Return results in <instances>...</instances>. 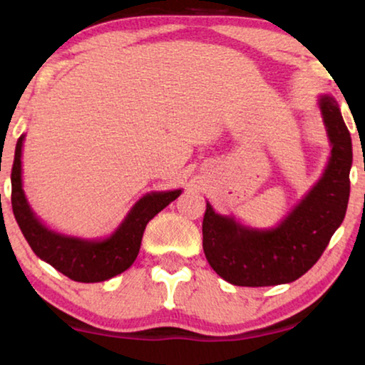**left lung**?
Segmentation results:
<instances>
[{"instance_id": "8db88e82", "label": "left lung", "mask_w": 365, "mask_h": 365, "mask_svg": "<svg viewBox=\"0 0 365 365\" xmlns=\"http://www.w3.org/2000/svg\"><path fill=\"white\" fill-rule=\"evenodd\" d=\"M319 104L333 145L328 168L278 228H245L233 217L216 215L207 204L202 221L204 254L228 283L271 287L295 282L319 261L341 225L350 197L351 139L336 101L322 96Z\"/></svg>"}]
</instances>
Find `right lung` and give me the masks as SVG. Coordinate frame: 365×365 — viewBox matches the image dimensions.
Here are the masks:
<instances>
[{"instance_id":"right-lung-1","label":"right lung","mask_w":365,"mask_h":365,"mask_svg":"<svg viewBox=\"0 0 365 365\" xmlns=\"http://www.w3.org/2000/svg\"><path fill=\"white\" fill-rule=\"evenodd\" d=\"M22 140H16L15 159L11 166V207L25 240L37 257L49 262L54 269L73 282L96 283L123 273L139 254L145 225L173 202L182 190L154 192L142 197L125 217L120 228L103 242H87L81 238L58 235L41 225L29 207L22 190Z\"/></svg>"}]
</instances>
